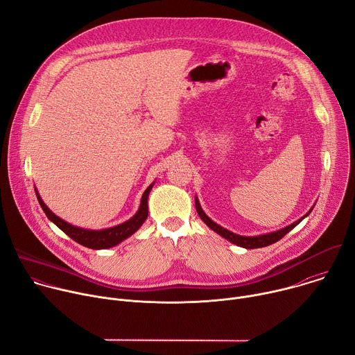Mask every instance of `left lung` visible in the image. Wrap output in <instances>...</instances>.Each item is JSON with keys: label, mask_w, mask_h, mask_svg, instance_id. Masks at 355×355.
I'll return each instance as SVG.
<instances>
[{"label": "left lung", "mask_w": 355, "mask_h": 355, "mask_svg": "<svg viewBox=\"0 0 355 355\" xmlns=\"http://www.w3.org/2000/svg\"><path fill=\"white\" fill-rule=\"evenodd\" d=\"M195 208H196V212H198L199 218L207 223V226L209 229H212L214 232H216L219 236L225 237L230 243H233L236 245H240L243 248H260V247H267V245H270L272 243H277L288 232H291L296 225H299L303 219H305L312 212V209H313V208H311V211L305 216H302L300 219H297L296 222H293L292 225H289V226H286L284 229H279V230H275V232H271V233H266V234H259V236H240V234H236V233L222 227L220 225L215 223L204 211H202L200 204H199V200H198V196H195Z\"/></svg>", "instance_id": "8db88e82"}]
</instances>
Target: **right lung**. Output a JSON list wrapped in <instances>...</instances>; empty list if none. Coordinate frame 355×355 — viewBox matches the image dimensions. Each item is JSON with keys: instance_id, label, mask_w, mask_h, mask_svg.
Instances as JSON below:
<instances>
[{"instance_id": "add662e5", "label": "right lung", "mask_w": 355, "mask_h": 355, "mask_svg": "<svg viewBox=\"0 0 355 355\" xmlns=\"http://www.w3.org/2000/svg\"><path fill=\"white\" fill-rule=\"evenodd\" d=\"M155 182H151L146 191L141 195V200H140V207L137 209V212L126 222L108 227V229H101V230H91V229H84V227H78L74 225L67 223L66 220H63L62 218H59L58 215H55L52 211H50L44 202L42 200L37 189H35L36 196L39 204L43 209V212L46 214V216L49 218L50 222H53L60 230H63L69 237H71L74 241H77L78 244L92 248V250H104V248H111L119 243H122L123 240H126L129 236H132L135 232H137L140 229V226L144 223V220L147 219L148 215V207H147V198L148 193L153 188Z\"/></svg>"}]
</instances>
